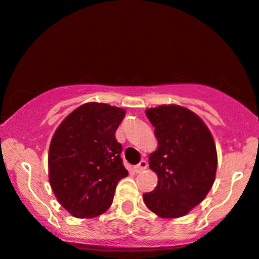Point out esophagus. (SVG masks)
<instances>
[{
    "instance_id": "obj_1",
    "label": "esophagus",
    "mask_w": 259,
    "mask_h": 259,
    "mask_svg": "<svg viewBox=\"0 0 259 259\" xmlns=\"http://www.w3.org/2000/svg\"><path fill=\"white\" fill-rule=\"evenodd\" d=\"M146 167H148V161H146V160H141L137 166H134V171L135 172H141V171L145 170Z\"/></svg>"
}]
</instances>
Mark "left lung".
Masks as SVG:
<instances>
[{"label": "left lung", "instance_id": "obj_1", "mask_svg": "<svg viewBox=\"0 0 259 259\" xmlns=\"http://www.w3.org/2000/svg\"><path fill=\"white\" fill-rule=\"evenodd\" d=\"M145 113L157 139V149L149 155L157 186L143 195L144 202L159 217L178 219L202 202L213 185L214 140L202 119L187 108L159 105Z\"/></svg>", "mask_w": 259, "mask_h": 259}]
</instances>
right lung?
<instances>
[{
  "mask_svg": "<svg viewBox=\"0 0 259 259\" xmlns=\"http://www.w3.org/2000/svg\"><path fill=\"white\" fill-rule=\"evenodd\" d=\"M125 110L85 103L59 124L48 151V178L57 200L77 219H93L111 206L118 182L127 176L115 132Z\"/></svg>",
  "mask_w": 259,
  "mask_h": 259,
  "instance_id": "obj_1",
  "label": "right lung"
}]
</instances>
